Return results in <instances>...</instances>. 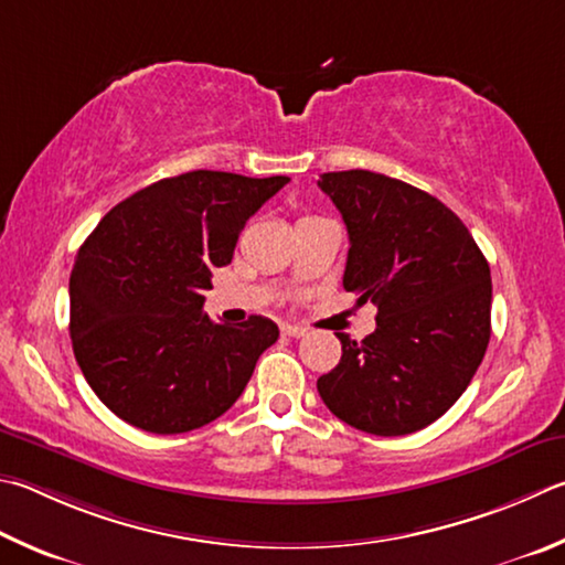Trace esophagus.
Listing matches in <instances>:
<instances>
[{
  "instance_id": "esophagus-1",
  "label": "esophagus",
  "mask_w": 565,
  "mask_h": 565,
  "mask_svg": "<svg viewBox=\"0 0 565 565\" xmlns=\"http://www.w3.org/2000/svg\"><path fill=\"white\" fill-rule=\"evenodd\" d=\"M281 333L289 338H303L306 328L303 326H291V323H281Z\"/></svg>"
}]
</instances>
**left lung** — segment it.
<instances>
[{
	"mask_svg": "<svg viewBox=\"0 0 565 565\" xmlns=\"http://www.w3.org/2000/svg\"><path fill=\"white\" fill-rule=\"evenodd\" d=\"M345 222L343 289L377 306L363 341L335 333L341 363L318 377L331 413L367 435L433 425L475 377L491 335V274L457 214L433 194L371 170L318 180Z\"/></svg>",
	"mask_w": 565,
	"mask_h": 565,
	"instance_id": "1",
	"label": "left lung"
}]
</instances>
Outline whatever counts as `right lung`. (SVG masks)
<instances>
[{
    "label": "right lung",
    "mask_w": 565,
    "mask_h": 565,
    "mask_svg": "<svg viewBox=\"0 0 565 565\" xmlns=\"http://www.w3.org/2000/svg\"><path fill=\"white\" fill-rule=\"evenodd\" d=\"M289 178L192 170L116 204L81 244L71 271V343L110 413L152 435H180L237 403L279 328L202 313L212 269Z\"/></svg>",
    "instance_id": "obj_1"
}]
</instances>
